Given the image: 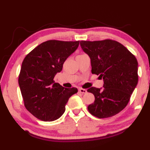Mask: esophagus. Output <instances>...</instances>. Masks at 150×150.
<instances>
[{
	"label": "esophagus",
	"instance_id": "obj_1",
	"mask_svg": "<svg viewBox=\"0 0 150 150\" xmlns=\"http://www.w3.org/2000/svg\"><path fill=\"white\" fill-rule=\"evenodd\" d=\"M79 92L82 94H85L87 93V90L83 89V88H79Z\"/></svg>",
	"mask_w": 150,
	"mask_h": 150
}]
</instances>
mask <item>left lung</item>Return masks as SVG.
<instances>
[{"mask_svg":"<svg viewBox=\"0 0 150 150\" xmlns=\"http://www.w3.org/2000/svg\"><path fill=\"white\" fill-rule=\"evenodd\" d=\"M80 45L90 57L91 72L104 81L103 88L87 90L95 98L88 110L99 118L115 116L128 105L138 84V61L126 47L114 40L81 41Z\"/></svg>","mask_w":150,"mask_h":150,"instance_id":"8db88e82","label":"left lung"}]
</instances>
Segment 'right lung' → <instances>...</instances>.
I'll return each mask as SVG.
<instances>
[{
  "instance_id": "add662e5",
  "label": "right lung",
  "mask_w": 150,
  "mask_h": 150,
  "mask_svg": "<svg viewBox=\"0 0 150 150\" xmlns=\"http://www.w3.org/2000/svg\"><path fill=\"white\" fill-rule=\"evenodd\" d=\"M79 45V41L49 40L34 48L22 62L18 84L24 106L39 120L60 118L69 98L77 93V88L63 87L54 79Z\"/></svg>"
}]
</instances>
